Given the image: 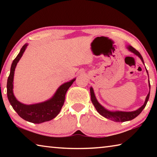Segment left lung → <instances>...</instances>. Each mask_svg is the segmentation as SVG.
I'll list each match as a JSON object with an SVG mask.
<instances>
[{
	"mask_svg": "<svg viewBox=\"0 0 157 157\" xmlns=\"http://www.w3.org/2000/svg\"><path fill=\"white\" fill-rule=\"evenodd\" d=\"M127 48H128L131 52H134L135 55H136L137 56H139L140 58V59L142 60L143 63H144L141 55L140 54L138 50H136L134 48H133L132 46H128ZM149 82H150V81H149ZM149 86H150V84H149ZM90 92H91V102L93 103V105H94L95 108L96 109L98 112L99 113L100 115L104 116L105 118L109 119V120L113 121L114 122H125V121H131L132 119L136 118V116H139V114L141 113V111L143 110V109L145 107L146 105H147V101L149 100V97H150V92H149L147 96L146 97L144 105H143L141 107H140L139 109H137L134 111H130V112H125V111H109L107 109H105L103 107L102 105H100V103L98 102L96 98H95L94 90H93L91 87V89H90Z\"/></svg>",
	"mask_w": 157,
	"mask_h": 157,
	"instance_id": "8db88e82",
	"label": "left lung"
}]
</instances>
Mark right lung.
<instances>
[{
  "label": "right lung",
  "instance_id": "1",
  "mask_svg": "<svg viewBox=\"0 0 157 157\" xmlns=\"http://www.w3.org/2000/svg\"><path fill=\"white\" fill-rule=\"evenodd\" d=\"M27 46L28 44H25L21 48L20 52L12 63L10 73L7 79V94L12 107L21 118L30 123L39 124L52 120L59 114L64 103L66 92L75 79L60 86L54 96L46 102L30 105H26L18 102L13 94V79L16 66L22 57Z\"/></svg>",
  "mask_w": 157,
  "mask_h": 157
}]
</instances>
